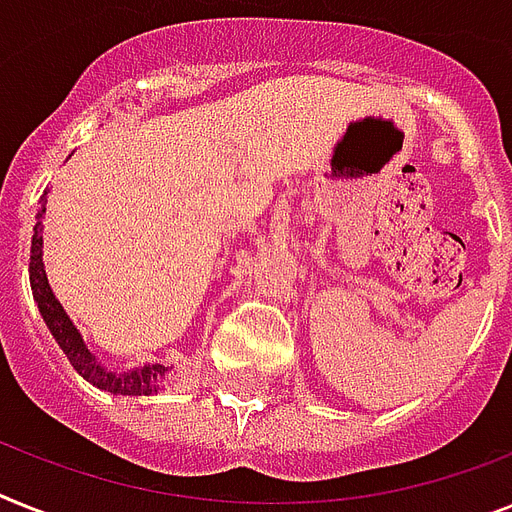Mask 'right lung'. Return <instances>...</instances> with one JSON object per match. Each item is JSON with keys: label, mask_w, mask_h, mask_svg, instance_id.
I'll return each mask as SVG.
<instances>
[{"label": "right lung", "mask_w": 512, "mask_h": 512, "mask_svg": "<svg viewBox=\"0 0 512 512\" xmlns=\"http://www.w3.org/2000/svg\"><path fill=\"white\" fill-rule=\"evenodd\" d=\"M44 206L36 214V227H33V240H31V290L33 298L38 303V311L44 316L46 327L52 329L54 340L59 342V348L65 350V356L70 358L73 369L78 371L80 377L88 379L91 384H96L99 390H107L112 395H151V392L159 390V382L167 377V366H141V369L133 371H109L104 369L99 361H96L88 348L83 345V337L78 335V329L73 327V322L67 319V314L62 311L59 301L54 298L49 280H46L44 261H41V248H44V238H41V217H44Z\"/></svg>", "instance_id": "obj_1"}]
</instances>
